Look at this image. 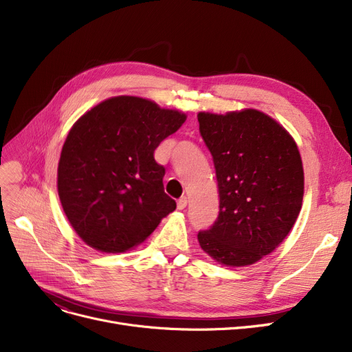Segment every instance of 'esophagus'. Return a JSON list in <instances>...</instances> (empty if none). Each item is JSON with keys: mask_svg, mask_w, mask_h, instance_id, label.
<instances>
[{"mask_svg": "<svg viewBox=\"0 0 352 352\" xmlns=\"http://www.w3.org/2000/svg\"><path fill=\"white\" fill-rule=\"evenodd\" d=\"M187 202H188L187 197H181V198L177 201V208H178V210H184V208L187 207Z\"/></svg>", "mask_w": 352, "mask_h": 352, "instance_id": "1", "label": "esophagus"}]
</instances>
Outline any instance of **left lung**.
Instances as JSON below:
<instances>
[{
	"instance_id": "1",
	"label": "left lung",
	"mask_w": 352,
	"mask_h": 352,
	"mask_svg": "<svg viewBox=\"0 0 352 352\" xmlns=\"http://www.w3.org/2000/svg\"><path fill=\"white\" fill-rule=\"evenodd\" d=\"M199 133L215 166L219 214L198 232L219 264L244 267L278 247L301 211L304 170L287 129L256 109L199 113Z\"/></svg>"
}]
</instances>
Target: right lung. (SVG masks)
Segmentation results:
<instances>
[{"mask_svg": "<svg viewBox=\"0 0 352 352\" xmlns=\"http://www.w3.org/2000/svg\"><path fill=\"white\" fill-rule=\"evenodd\" d=\"M186 114L138 97L108 98L72 125L58 162V195L71 227L102 252L141 244L177 208L164 192L155 148Z\"/></svg>", "mask_w": 352, "mask_h": 352, "instance_id": "add662e5", "label": "right lung"}]
</instances>
